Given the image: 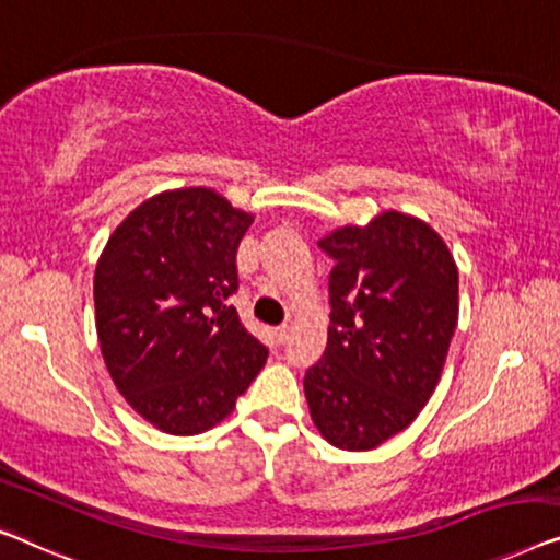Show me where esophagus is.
<instances>
[{
    "instance_id": "obj_1",
    "label": "esophagus",
    "mask_w": 560,
    "mask_h": 560,
    "mask_svg": "<svg viewBox=\"0 0 560 560\" xmlns=\"http://www.w3.org/2000/svg\"><path fill=\"white\" fill-rule=\"evenodd\" d=\"M288 336H290V326H288V323H285V326L275 328V338H278V343H285Z\"/></svg>"
}]
</instances>
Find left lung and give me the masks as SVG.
<instances>
[{
	"mask_svg": "<svg viewBox=\"0 0 560 560\" xmlns=\"http://www.w3.org/2000/svg\"><path fill=\"white\" fill-rule=\"evenodd\" d=\"M334 257L323 359L303 378L313 424L366 452L407 429L440 384L457 328V265L419 217L386 209L318 240Z\"/></svg>",
	"mask_w": 560,
	"mask_h": 560,
	"instance_id": "8db88e82",
	"label": "left lung"
}]
</instances>
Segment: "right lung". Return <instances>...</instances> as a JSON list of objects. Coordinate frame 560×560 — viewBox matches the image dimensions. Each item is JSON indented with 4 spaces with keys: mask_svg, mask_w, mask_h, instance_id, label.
I'll return each mask as SVG.
<instances>
[{
    "mask_svg": "<svg viewBox=\"0 0 560 560\" xmlns=\"http://www.w3.org/2000/svg\"><path fill=\"white\" fill-rule=\"evenodd\" d=\"M255 217L207 186L153 194L116 226L95 265L105 369L136 415L191 436L232 415L267 361L226 298Z\"/></svg>",
    "mask_w": 560,
    "mask_h": 560,
    "instance_id": "right-lung-1",
    "label": "right lung"
}]
</instances>
